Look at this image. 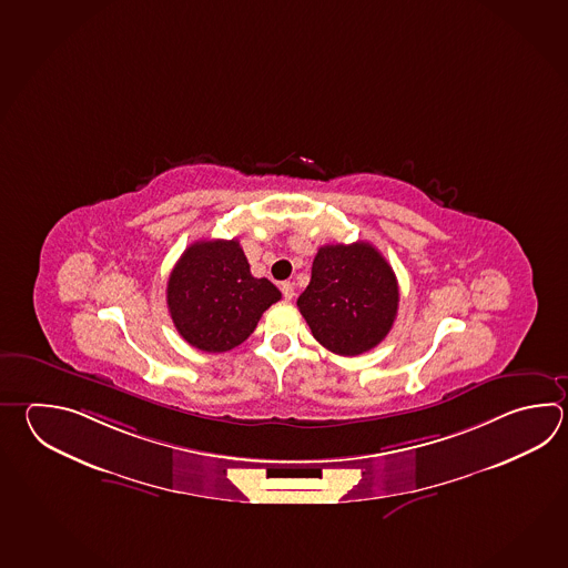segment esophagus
<instances>
[{
    "label": "esophagus",
    "mask_w": 568,
    "mask_h": 568,
    "mask_svg": "<svg viewBox=\"0 0 568 568\" xmlns=\"http://www.w3.org/2000/svg\"><path fill=\"white\" fill-rule=\"evenodd\" d=\"M281 291H283L285 302H291V300H293V295H295V287H293V283H290V281L281 283Z\"/></svg>",
    "instance_id": "1"
}]
</instances>
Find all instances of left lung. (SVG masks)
I'll return each instance as SVG.
<instances>
[{
	"label": "left lung",
	"instance_id": "obj_1",
	"mask_svg": "<svg viewBox=\"0 0 568 568\" xmlns=\"http://www.w3.org/2000/svg\"><path fill=\"white\" fill-rule=\"evenodd\" d=\"M297 307L313 337L339 356H359L388 336L398 312L393 266L371 243L325 244Z\"/></svg>",
	"mask_w": 568,
	"mask_h": 568
}]
</instances>
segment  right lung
Masks as SVG:
<instances>
[{
  "mask_svg": "<svg viewBox=\"0 0 568 568\" xmlns=\"http://www.w3.org/2000/svg\"><path fill=\"white\" fill-rule=\"evenodd\" d=\"M281 300L268 278L251 275L241 243L197 241L168 281V310L190 346L219 354L243 344L263 312Z\"/></svg>",
  "mask_w": 568,
  "mask_h": 568,
  "instance_id": "add662e5",
  "label": "right lung"
}]
</instances>
